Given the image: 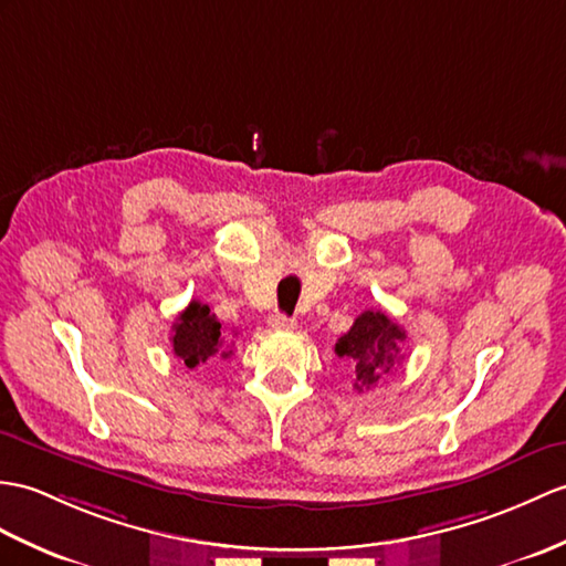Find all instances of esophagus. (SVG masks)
<instances>
[{"instance_id":"34e87169","label":"esophagus","mask_w":566,"mask_h":566,"mask_svg":"<svg viewBox=\"0 0 566 566\" xmlns=\"http://www.w3.org/2000/svg\"><path fill=\"white\" fill-rule=\"evenodd\" d=\"M268 323L272 331H294L296 327V321L289 318V315H284V313H274Z\"/></svg>"}]
</instances>
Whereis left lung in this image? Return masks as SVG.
<instances>
[{
  "instance_id": "8db88e82",
  "label": "left lung",
  "mask_w": 566,
  "mask_h": 566,
  "mask_svg": "<svg viewBox=\"0 0 566 566\" xmlns=\"http://www.w3.org/2000/svg\"><path fill=\"white\" fill-rule=\"evenodd\" d=\"M405 339L402 327L384 311H364L357 315L349 331L337 339L335 354L347 359L357 374V390H369L378 378L400 364V343Z\"/></svg>"
}]
</instances>
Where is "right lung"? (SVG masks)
<instances>
[{
    "instance_id": "add662e5",
    "label": "right lung",
    "mask_w": 566,
    "mask_h": 566,
    "mask_svg": "<svg viewBox=\"0 0 566 566\" xmlns=\"http://www.w3.org/2000/svg\"><path fill=\"white\" fill-rule=\"evenodd\" d=\"M170 345H174V354L188 369H195L197 364H205L212 357H231V349L223 347L221 323L200 301H190L188 308L178 315Z\"/></svg>"
}]
</instances>
